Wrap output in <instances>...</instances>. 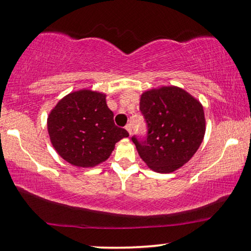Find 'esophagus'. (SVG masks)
<instances>
[{
  "label": "esophagus",
  "mask_w": 251,
  "mask_h": 251,
  "mask_svg": "<svg viewBox=\"0 0 251 251\" xmlns=\"http://www.w3.org/2000/svg\"><path fill=\"white\" fill-rule=\"evenodd\" d=\"M126 129L129 132V134H131V132H132V125H131V123H128V125L126 126Z\"/></svg>",
  "instance_id": "obj_1"
}]
</instances>
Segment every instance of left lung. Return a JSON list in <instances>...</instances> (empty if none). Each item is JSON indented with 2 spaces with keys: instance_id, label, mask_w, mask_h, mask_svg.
Segmentation results:
<instances>
[{
  "instance_id": "8db88e82",
  "label": "left lung",
  "mask_w": 251,
  "mask_h": 251,
  "mask_svg": "<svg viewBox=\"0 0 251 251\" xmlns=\"http://www.w3.org/2000/svg\"><path fill=\"white\" fill-rule=\"evenodd\" d=\"M139 109L147 134L131 140L141 159L157 173H172L186 164L205 133L202 104L182 88L168 86L145 92Z\"/></svg>"
}]
</instances>
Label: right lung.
I'll return each mask as SVG.
<instances>
[{"label": "right lung", "instance_id": "1", "mask_svg": "<svg viewBox=\"0 0 251 251\" xmlns=\"http://www.w3.org/2000/svg\"><path fill=\"white\" fill-rule=\"evenodd\" d=\"M48 132L61 158L77 167L105 161L128 131L115 126L105 95L90 90L68 94L48 117Z\"/></svg>", "mask_w": 251, "mask_h": 251}]
</instances>
